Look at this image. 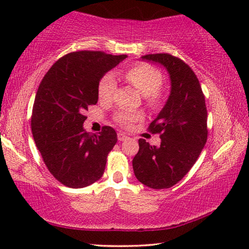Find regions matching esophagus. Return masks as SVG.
Returning a JSON list of instances; mask_svg holds the SVG:
<instances>
[{
	"label": "esophagus",
	"mask_w": 249,
	"mask_h": 249,
	"mask_svg": "<svg viewBox=\"0 0 249 249\" xmlns=\"http://www.w3.org/2000/svg\"><path fill=\"white\" fill-rule=\"evenodd\" d=\"M128 138H129L128 136H127V135H124V132H119V134H118V139H119V141H120V142H124V141H127Z\"/></svg>",
	"instance_id": "34e87169"
}]
</instances>
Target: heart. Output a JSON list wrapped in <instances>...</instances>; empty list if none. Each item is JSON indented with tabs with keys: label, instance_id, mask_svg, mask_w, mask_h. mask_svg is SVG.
<instances>
[{
	"label": "heart",
	"instance_id": "1",
	"mask_svg": "<svg viewBox=\"0 0 249 249\" xmlns=\"http://www.w3.org/2000/svg\"><path fill=\"white\" fill-rule=\"evenodd\" d=\"M124 79L134 86L142 96L148 107H156L161 104L163 93L161 86L163 84V74L158 68L147 63H138L129 68L124 72ZM117 90V80L113 73H107L102 77L97 87L98 97L101 101L108 102L113 98ZM141 112H129L120 110L114 113V121L124 128H129L134 122L141 120Z\"/></svg>",
	"mask_w": 249,
	"mask_h": 249
}]
</instances>
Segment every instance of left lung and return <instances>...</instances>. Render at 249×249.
<instances>
[{
  "label": "left lung",
  "instance_id": "1",
  "mask_svg": "<svg viewBox=\"0 0 249 249\" xmlns=\"http://www.w3.org/2000/svg\"><path fill=\"white\" fill-rule=\"evenodd\" d=\"M142 59L168 70L171 93L148 127L152 134H160L161 145L156 147L139 139L132 168L138 181L149 188H170L188 173L206 144L205 97L195 72L181 59L168 53L147 54Z\"/></svg>",
  "mask_w": 249,
  "mask_h": 249
}]
</instances>
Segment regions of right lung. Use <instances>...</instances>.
<instances>
[{"instance_id":"1","label":"right lung","mask_w":249,"mask_h":249,"mask_svg":"<svg viewBox=\"0 0 249 249\" xmlns=\"http://www.w3.org/2000/svg\"><path fill=\"white\" fill-rule=\"evenodd\" d=\"M127 55L100 51L71 52L56 61L40 81L32 114V131L46 168L62 185L84 188L103 176L117 132L104 125L91 135L85 111L98 100L101 78Z\"/></svg>"}]
</instances>
